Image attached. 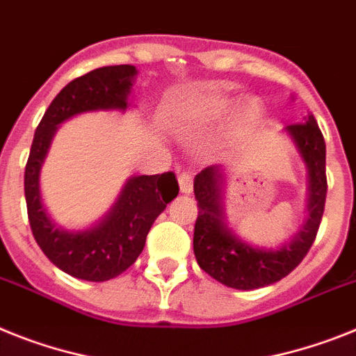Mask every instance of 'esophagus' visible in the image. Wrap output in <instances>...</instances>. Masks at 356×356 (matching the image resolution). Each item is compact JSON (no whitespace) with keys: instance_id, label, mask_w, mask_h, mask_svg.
Segmentation results:
<instances>
[{"instance_id":"1","label":"esophagus","mask_w":356,"mask_h":356,"mask_svg":"<svg viewBox=\"0 0 356 356\" xmlns=\"http://www.w3.org/2000/svg\"><path fill=\"white\" fill-rule=\"evenodd\" d=\"M179 186L183 193H192L193 190V177L190 172H181L179 173Z\"/></svg>"}]
</instances>
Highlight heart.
Wrapping results in <instances>:
<instances>
[{"label":"heart","mask_w":356,"mask_h":356,"mask_svg":"<svg viewBox=\"0 0 356 356\" xmlns=\"http://www.w3.org/2000/svg\"><path fill=\"white\" fill-rule=\"evenodd\" d=\"M232 106H234V103H232L228 97H224V95H211V97H208V99L204 101V110L208 112V115H222V113L229 112ZM248 113L255 115V104H250V106H248Z\"/></svg>","instance_id":"heart-1"}]
</instances>
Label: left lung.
<instances>
[{
    "mask_svg": "<svg viewBox=\"0 0 356 356\" xmlns=\"http://www.w3.org/2000/svg\"><path fill=\"white\" fill-rule=\"evenodd\" d=\"M288 134L297 143L309 172V217L291 243L279 250H259L238 241L224 224L220 206L222 172L208 166L193 181L199 215L193 232V253L201 270L235 289H257L270 286L297 268L316 238L324 215L327 179H325V143L313 113L306 122L289 124Z\"/></svg>",
    "mask_w": 356,
    "mask_h": 356,
    "instance_id": "obj_1",
    "label": "left lung"
}]
</instances>
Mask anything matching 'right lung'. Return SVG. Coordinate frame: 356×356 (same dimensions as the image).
<instances>
[{
	"mask_svg": "<svg viewBox=\"0 0 356 356\" xmlns=\"http://www.w3.org/2000/svg\"><path fill=\"white\" fill-rule=\"evenodd\" d=\"M137 70L115 65L76 77L59 92L35 128L25 166V199L29 222L38 246L65 273L90 282H104L127 271L136 262L157 215L177 197L173 172L130 179L119 201L97 226L86 232L56 228L41 204L40 168L56 127L88 110H127L128 94Z\"/></svg>",
	"mask_w": 356,
	"mask_h": 356,
	"instance_id": "right-lung-1",
	"label": "right lung"
}]
</instances>
